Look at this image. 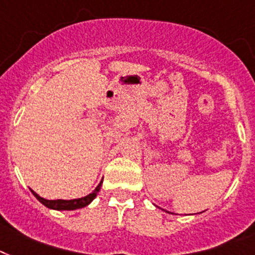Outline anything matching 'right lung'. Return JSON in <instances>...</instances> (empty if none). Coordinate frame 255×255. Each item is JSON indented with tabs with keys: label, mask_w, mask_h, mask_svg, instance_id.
<instances>
[{
	"label": "right lung",
	"mask_w": 255,
	"mask_h": 255,
	"mask_svg": "<svg viewBox=\"0 0 255 255\" xmlns=\"http://www.w3.org/2000/svg\"><path fill=\"white\" fill-rule=\"evenodd\" d=\"M101 185H102V182H100V185L96 187V190L86 195V197H84V198L69 199V201H66V199H52V201H50V199H45L42 198V197H39V195L37 194V193H34L33 190H31V193L34 194V197L38 199L39 202L42 203V205H45V206L49 209H54V210H76V209H81L85 208V206H88L89 203L96 198L97 193H98L101 189Z\"/></svg>",
	"instance_id": "add662e5"
}]
</instances>
